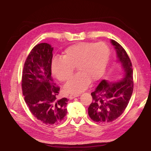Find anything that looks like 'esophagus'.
I'll return each instance as SVG.
<instances>
[{"mask_svg": "<svg viewBox=\"0 0 151 151\" xmlns=\"http://www.w3.org/2000/svg\"><path fill=\"white\" fill-rule=\"evenodd\" d=\"M78 97V95H73V94H72V95H70L69 96V99H70V100H72L73 99H74V98H76V97Z\"/></svg>", "mask_w": 151, "mask_h": 151, "instance_id": "1", "label": "esophagus"}]
</instances>
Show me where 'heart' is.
Here are the masks:
<instances>
[{
    "mask_svg": "<svg viewBox=\"0 0 151 151\" xmlns=\"http://www.w3.org/2000/svg\"><path fill=\"white\" fill-rule=\"evenodd\" d=\"M109 58V47L104 42H79L69 46L61 58H55L51 71L60 81L72 76L74 67L78 73L64 86L65 92L79 93L85 90L90 81L100 79L105 71Z\"/></svg>",
    "mask_w": 151,
    "mask_h": 151,
    "instance_id": "b5f03b06",
    "label": "heart"
}]
</instances>
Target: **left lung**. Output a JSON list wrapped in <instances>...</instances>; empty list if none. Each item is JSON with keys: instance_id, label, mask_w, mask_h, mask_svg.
<instances>
[{"instance_id": "obj_1", "label": "left lung", "mask_w": 151, "mask_h": 151, "mask_svg": "<svg viewBox=\"0 0 151 151\" xmlns=\"http://www.w3.org/2000/svg\"><path fill=\"white\" fill-rule=\"evenodd\" d=\"M111 43L116 50L117 61L122 66L124 78L113 82L102 80L91 93L93 101L88 107V115L99 123H109L119 118L127 106L133 91L130 59L119 43L113 40Z\"/></svg>"}]
</instances>
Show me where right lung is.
<instances>
[{
    "instance_id": "obj_1",
    "label": "right lung",
    "mask_w": 151,
    "mask_h": 151,
    "mask_svg": "<svg viewBox=\"0 0 151 151\" xmlns=\"http://www.w3.org/2000/svg\"><path fill=\"white\" fill-rule=\"evenodd\" d=\"M53 47L42 43L31 50L24 63L22 88L29 110L40 122L56 125L67 115V98L57 99L60 88L51 76Z\"/></svg>"
}]
</instances>
